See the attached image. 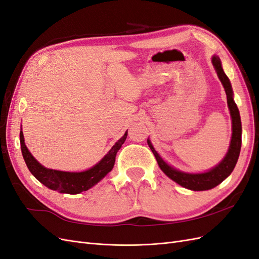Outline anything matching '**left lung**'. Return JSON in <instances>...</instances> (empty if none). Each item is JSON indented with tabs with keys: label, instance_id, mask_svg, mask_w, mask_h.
<instances>
[{
	"label": "left lung",
	"instance_id": "obj_1",
	"mask_svg": "<svg viewBox=\"0 0 259 259\" xmlns=\"http://www.w3.org/2000/svg\"><path fill=\"white\" fill-rule=\"evenodd\" d=\"M211 62L216 70L217 75L221 80L226 95H227V104H228L230 115L232 120V136L231 142L228 149V152L225 155V158L222 160V162L213 167L211 169L204 171V173H185V171H180L164 161L159 153L155 151L151 142L147 139V143L150 147L151 151L153 152L156 162H158L160 168L163 170V173L166 176H168L171 180H174L175 183L180 185L187 189H190L193 191H203V190H209L211 188L218 186L223 180H225L228 177L236 166L238 162L240 150H241V144H242V125H241V117L239 109L233 100V91L231 88V83L228 79V76L224 72L222 67V61L218 56H213L211 58Z\"/></svg>",
	"mask_w": 259,
	"mask_h": 259
}]
</instances>
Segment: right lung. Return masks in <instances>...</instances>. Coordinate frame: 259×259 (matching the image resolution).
Segmentation results:
<instances>
[{"label": "right lung", "instance_id": "1", "mask_svg": "<svg viewBox=\"0 0 259 259\" xmlns=\"http://www.w3.org/2000/svg\"><path fill=\"white\" fill-rule=\"evenodd\" d=\"M126 137L127 131L96 165L84 171H62L44 167L28 150L22 131H20V147L22 156L29 170L38 182L52 190L59 191L61 193L76 194L89 190L90 188L100 182L109 171H111L114 166L116 152L120 150Z\"/></svg>", "mask_w": 259, "mask_h": 259}]
</instances>
